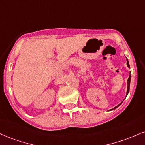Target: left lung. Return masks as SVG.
<instances>
[{"mask_svg": "<svg viewBox=\"0 0 145 145\" xmlns=\"http://www.w3.org/2000/svg\"><path fill=\"white\" fill-rule=\"evenodd\" d=\"M126 61H127V67H128L129 68V69H130V64H129V62H128V59H127V58H126ZM130 80H131V74H130V73L129 77H128V81H127V85H128V86H127V91H126V96L128 95V93H129V90H130ZM121 103H120L119 105H118L117 106L115 107V108H113V109H112V110H115V109H116V108H118V107L120 106V105H121Z\"/></svg>", "mask_w": 145, "mask_h": 145, "instance_id": "left-lung-1", "label": "left lung"}]
</instances>
